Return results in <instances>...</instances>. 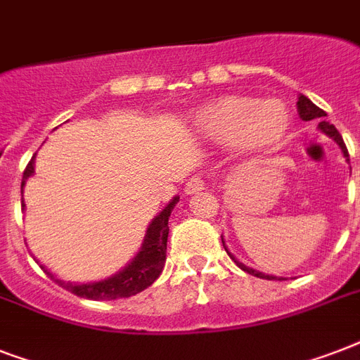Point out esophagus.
I'll list each match as a JSON object with an SVG mask.
<instances>
[{
  "mask_svg": "<svg viewBox=\"0 0 360 360\" xmlns=\"http://www.w3.org/2000/svg\"><path fill=\"white\" fill-rule=\"evenodd\" d=\"M203 188H205V179H203L202 175H194V177L186 181L185 194H196V192L203 191Z\"/></svg>",
  "mask_w": 360,
  "mask_h": 360,
  "instance_id": "obj_1",
  "label": "esophagus"
}]
</instances>
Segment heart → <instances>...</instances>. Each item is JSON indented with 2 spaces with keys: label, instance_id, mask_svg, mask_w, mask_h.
<instances>
[{
  "label": "heart",
  "instance_id": "heart-1",
  "mask_svg": "<svg viewBox=\"0 0 360 360\" xmlns=\"http://www.w3.org/2000/svg\"><path fill=\"white\" fill-rule=\"evenodd\" d=\"M290 110L278 98L257 101L226 95L196 110L192 132L203 141L228 143L239 158H252L273 151L290 129Z\"/></svg>",
  "mask_w": 360,
  "mask_h": 360
}]
</instances>
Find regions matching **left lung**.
<instances>
[{"instance_id":"1","label":"left lung","mask_w":360,"mask_h":360,"mask_svg":"<svg viewBox=\"0 0 360 360\" xmlns=\"http://www.w3.org/2000/svg\"><path fill=\"white\" fill-rule=\"evenodd\" d=\"M297 110H299V115H301L302 121L319 120L318 129L321 130V132H325V134L329 136V138H333V140H335L336 143L340 146V149H342V153H344V157H346V160H349V153H347V147H346V143H344V140H342L340 132L336 130L335 124H330L329 121H325L327 114H325L323 110L318 108V106H316V104H314L312 101H310V98L304 97V95H301V97H299V101H297ZM222 245H224V239H222ZM224 248H226V245H224ZM226 252H228V248H226ZM228 254H230V252H228ZM230 257H231V259H233V262L237 263V265H239L240 269H243V271H246V273H248V274H254V276H257V278L284 280V278H282V276H271V274H263V273H259V271H254V269L246 267L245 263L237 262L236 257L231 256V254H230Z\"/></svg>"}]
</instances>
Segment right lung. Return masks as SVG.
<instances>
[{
    "label": "right lung",
    "instance_id": "right-lung-1",
    "mask_svg": "<svg viewBox=\"0 0 360 360\" xmlns=\"http://www.w3.org/2000/svg\"><path fill=\"white\" fill-rule=\"evenodd\" d=\"M33 160L35 155L30 160V164L25 166L24 177H22V188L25 185V179L33 175L35 168H33ZM179 202V198L175 196L160 213L151 220V224L147 228L146 239L141 243L140 252L136 254L134 259L114 276H110L101 282H91V284H70V282H63V280L56 278L50 271L42 267L44 273L52 280H56L61 288L69 290L70 293H75L84 299H91V301H114V299H123V297H132L136 293H140L146 288L155 282L160 276L166 263V243H168V219L172 211H174L175 203ZM24 200H22V209H24Z\"/></svg>",
    "mask_w": 360,
    "mask_h": 360
}]
</instances>
